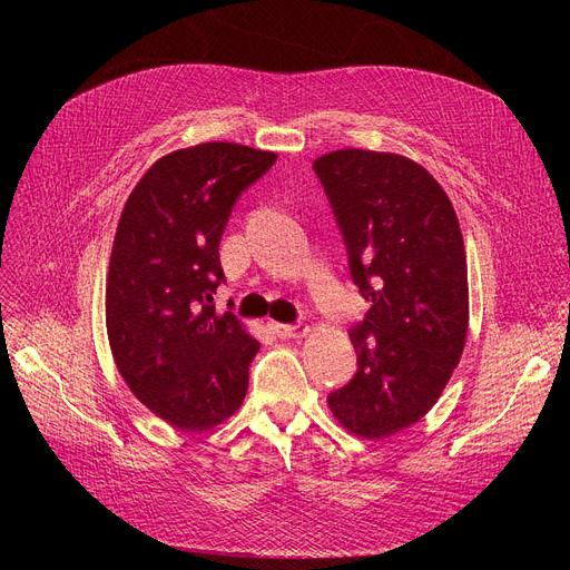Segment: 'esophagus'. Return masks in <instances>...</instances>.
Here are the masks:
<instances>
[{
	"label": "esophagus",
	"mask_w": 570,
	"mask_h": 570,
	"mask_svg": "<svg viewBox=\"0 0 570 570\" xmlns=\"http://www.w3.org/2000/svg\"><path fill=\"white\" fill-rule=\"evenodd\" d=\"M273 331L282 340H301V337H305L309 333V327L305 323H293V325H288V323H273Z\"/></svg>",
	"instance_id": "34e87169"
}]
</instances>
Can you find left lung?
<instances>
[{"mask_svg":"<svg viewBox=\"0 0 570 570\" xmlns=\"http://www.w3.org/2000/svg\"><path fill=\"white\" fill-rule=\"evenodd\" d=\"M365 301L351 327L355 376L327 395L363 439L391 436L436 404L469 325L466 254L451 198L402 155L337 149L314 161Z\"/></svg>","mask_w":570,"mask_h":570,"instance_id":"8db88e82","label":"left lung"}]
</instances>
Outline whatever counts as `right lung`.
I'll use <instances>...</instances> for the list:
<instances>
[{
    "label": "right lung",
    "instance_id": "add662e5",
    "mask_svg": "<svg viewBox=\"0 0 570 570\" xmlns=\"http://www.w3.org/2000/svg\"><path fill=\"white\" fill-rule=\"evenodd\" d=\"M277 161L237 142H200L153 164L119 217L106 282V327L131 393L177 430H213L243 404L261 344L233 312L219 243L230 209Z\"/></svg>",
    "mask_w": 570,
    "mask_h": 570
}]
</instances>
